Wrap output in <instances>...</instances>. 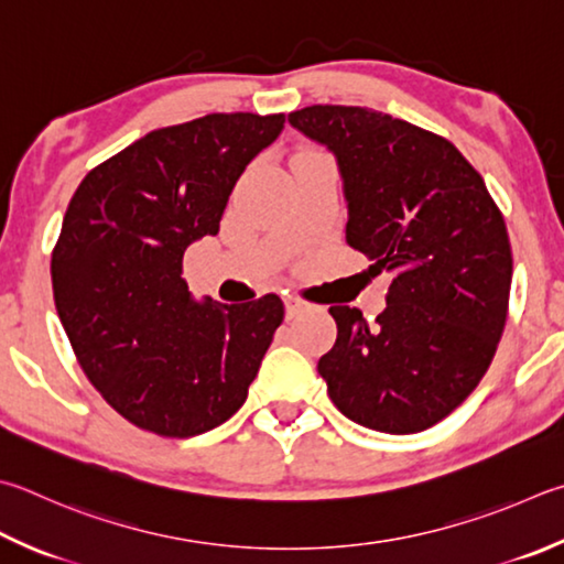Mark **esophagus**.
Masks as SVG:
<instances>
[{
    "label": "esophagus",
    "mask_w": 564,
    "mask_h": 564,
    "mask_svg": "<svg viewBox=\"0 0 564 564\" xmlns=\"http://www.w3.org/2000/svg\"><path fill=\"white\" fill-rule=\"evenodd\" d=\"M308 308H311V305L301 301V299H295V295H289V299H285V315H289V317H295V315L308 311Z\"/></svg>",
    "instance_id": "obj_1"
}]
</instances>
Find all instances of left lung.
Returning a JSON list of instances; mask_svg holds the SVG:
<instances>
[{
    "label": "left lung",
    "instance_id": "obj_1",
    "mask_svg": "<svg viewBox=\"0 0 564 564\" xmlns=\"http://www.w3.org/2000/svg\"><path fill=\"white\" fill-rule=\"evenodd\" d=\"M333 152L347 202L345 241L392 273L367 323L333 305L337 340L317 362L340 412L384 434H416L474 392L506 327L513 256L484 177L442 135L360 106L289 116Z\"/></svg>",
    "mask_w": 564,
    "mask_h": 564
}]
</instances>
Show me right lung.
<instances>
[{
	"mask_svg": "<svg viewBox=\"0 0 564 564\" xmlns=\"http://www.w3.org/2000/svg\"><path fill=\"white\" fill-rule=\"evenodd\" d=\"M285 116L212 112L148 132L88 172L51 253L61 325L106 402L145 432L187 438L239 412L283 321L279 295L194 301L189 243L217 237L249 162Z\"/></svg>",
	"mask_w": 564,
	"mask_h": 564,
	"instance_id": "add662e5",
	"label": "right lung"
}]
</instances>
